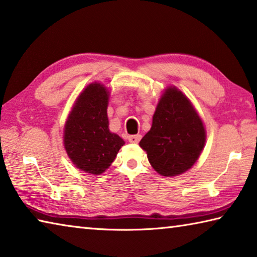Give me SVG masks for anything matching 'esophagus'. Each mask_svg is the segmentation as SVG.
<instances>
[{"mask_svg":"<svg viewBox=\"0 0 257 257\" xmlns=\"http://www.w3.org/2000/svg\"><path fill=\"white\" fill-rule=\"evenodd\" d=\"M141 139H142V136L139 134H137V135H130V136L128 137V141L130 143H138L139 141H141Z\"/></svg>","mask_w":257,"mask_h":257,"instance_id":"esophagus-1","label":"esophagus"}]
</instances>
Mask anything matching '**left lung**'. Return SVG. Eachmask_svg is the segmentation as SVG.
Masks as SVG:
<instances>
[{
  "instance_id": "left-lung-1",
  "label": "left lung",
  "mask_w": 257,
  "mask_h": 257,
  "mask_svg": "<svg viewBox=\"0 0 257 257\" xmlns=\"http://www.w3.org/2000/svg\"><path fill=\"white\" fill-rule=\"evenodd\" d=\"M205 138L202 120L188 98L176 87H169L156 106L151 130L139 145L155 171L173 177L193 167Z\"/></svg>"
}]
</instances>
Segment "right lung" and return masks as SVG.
Segmentation results:
<instances>
[{
    "instance_id": "add662e5",
    "label": "right lung",
    "mask_w": 257,
    "mask_h": 257,
    "mask_svg": "<svg viewBox=\"0 0 257 257\" xmlns=\"http://www.w3.org/2000/svg\"><path fill=\"white\" fill-rule=\"evenodd\" d=\"M108 93L101 84H90L80 94L64 127V147L80 170L101 175L118 154L123 139L108 130Z\"/></svg>"
}]
</instances>
